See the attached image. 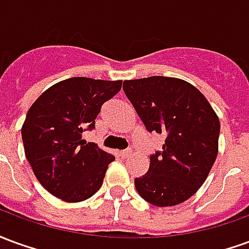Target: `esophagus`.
Instances as JSON below:
<instances>
[{
    "instance_id": "obj_1",
    "label": "esophagus",
    "mask_w": 249,
    "mask_h": 249,
    "mask_svg": "<svg viewBox=\"0 0 249 249\" xmlns=\"http://www.w3.org/2000/svg\"><path fill=\"white\" fill-rule=\"evenodd\" d=\"M132 155V151L130 149H125V151H119V156L123 157V159H126Z\"/></svg>"
}]
</instances>
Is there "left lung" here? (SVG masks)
Here are the masks:
<instances>
[{"instance_id":"8db88e82","label":"left lung","mask_w":249,"mask_h":249,"mask_svg":"<svg viewBox=\"0 0 249 249\" xmlns=\"http://www.w3.org/2000/svg\"><path fill=\"white\" fill-rule=\"evenodd\" d=\"M123 89L146 129L165 136L148 172L135 178L137 192L157 207L184 203L203 185L217 157V114L203 93L181 78L126 80Z\"/></svg>"}]
</instances>
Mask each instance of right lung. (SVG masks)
I'll use <instances>...</instances> for the list:
<instances>
[{"label": "right lung", "mask_w": 249, "mask_h": 249, "mask_svg": "<svg viewBox=\"0 0 249 249\" xmlns=\"http://www.w3.org/2000/svg\"><path fill=\"white\" fill-rule=\"evenodd\" d=\"M121 80L71 77L48 88L26 114L21 135L25 157L46 191L66 203L87 200L101 188L113 155L82 139L92 129Z\"/></svg>", "instance_id": "1"}]
</instances>
